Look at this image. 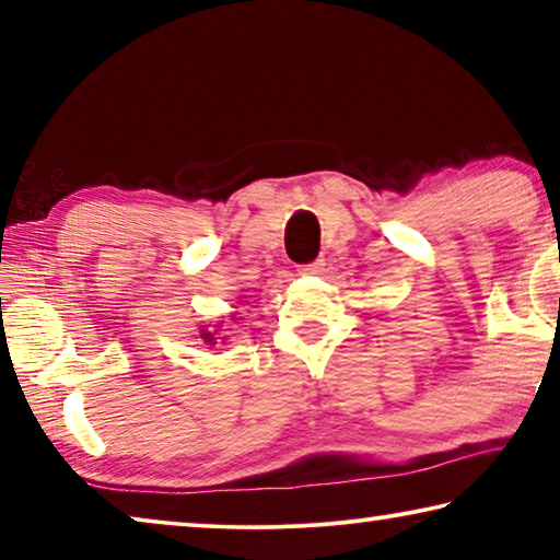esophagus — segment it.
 I'll return each instance as SVG.
<instances>
[{
  "mask_svg": "<svg viewBox=\"0 0 560 560\" xmlns=\"http://www.w3.org/2000/svg\"><path fill=\"white\" fill-rule=\"evenodd\" d=\"M324 269H326V259H316L311 264H301L299 273L301 277H318V273H324Z\"/></svg>",
  "mask_w": 560,
  "mask_h": 560,
  "instance_id": "34e87169",
  "label": "esophagus"
}]
</instances>
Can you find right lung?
I'll return each mask as SVG.
<instances>
[{"label":"right lung","instance_id":"right-lung-1","mask_svg":"<svg viewBox=\"0 0 560 560\" xmlns=\"http://www.w3.org/2000/svg\"><path fill=\"white\" fill-rule=\"evenodd\" d=\"M202 340H205V343H210V346H214L217 343V340H214V334H210V330H202Z\"/></svg>","mask_w":560,"mask_h":560}]
</instances>
